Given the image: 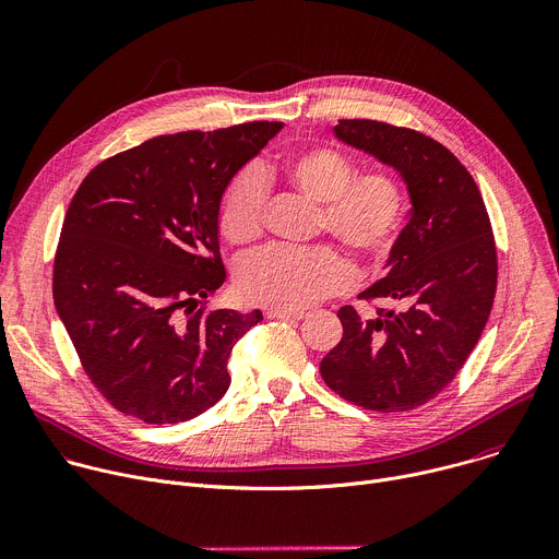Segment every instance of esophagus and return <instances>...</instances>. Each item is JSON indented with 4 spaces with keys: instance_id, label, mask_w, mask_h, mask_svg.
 I'll use <instances>...</instances> for the list:
<instances>
[{
    "instance_id": "1",
    "label": "esophagus",
    "mask_w": 559,
    "mask_h": 559,
    "mask_svg": "<svg viewBox=\"0 0 559 559\" xmlns=\"http://www.w3.org/2000/svg\"><path fill=\"white\" fill-rule=\"evenodd\" d=\"M267 318H281V321H300L305 318V311H289V309H267Z\"/></svg>"
}]
</instances>
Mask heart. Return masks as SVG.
<instances>
[{"label":"heart","instance_id":"b5f03b06","mask_svg":"<svg viewBox=\"0 0 559 559\" xmlns=\"http://www.w3.org/2000/svg\"><path fill=\"white\" fill-rule=\"evenodd\" d=\"M349 158L332 147H305L285 156L281 179L318 203L316 229L328 231L362 261H380L403 229L407 197L391 173L354 175ZM254 168L243 170L225 190L218 207V229L231 246L248 248L263 234L265 179ZM349 263L330 246L302 252L270 250L248 259L238 270V289L257 305L302 309L349 283Z\"/></svg>","mask_w":559,"mask_h":559}]
</instances>
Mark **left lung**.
Instances as JSON below:
<instances>
[{"mask_svg":"<svg viewBox=\"0 0 559 559\" xmlns=\"http://www.w3.org/2000/svg\"><path fill=\"white\" fill-rule=\"evenodd\" d=\"M334 134L401 173L412 210L386 276L360 294L393 307H341L343 338L321 376L362 409L409 412L455 378L483 336L498 285L491 221L468 170L436 139L371 119H341Z\"/></svg>","mask_w":559,"mask_h":559,"instance_id":"obj_1","label":"left lung"}]
</instances>
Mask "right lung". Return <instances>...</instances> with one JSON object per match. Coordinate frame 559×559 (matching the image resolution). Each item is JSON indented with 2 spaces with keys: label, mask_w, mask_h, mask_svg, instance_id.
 I'll return each instance as SVG.
<instances>
[{
  "label": "right lung",
  "mask_w": 559,
  "mask_h": 559,
  "mask_svg": "<svg viewBox=\"0 0 559 559\" xmlns=\"http://www.w3.org/2000/svg\"><path fill=\"white\" fill-rule=\"evenodd\" d=\"M283 128L252 121L147 139L88 173L70 201L52 298L86 376L121 414L177 425L214 407L259 309H207L225 281L218 207Z\"/></svg>",
  "instance_id": "obj_1"
}]
</instances>
